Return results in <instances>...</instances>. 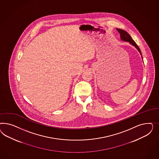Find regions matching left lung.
<instances>
[{
	"label": "left lung",
	"instance_id": "left-lung-1",
	"mask_svg": "<svg viewBox=\"0 0 159 159\" xmlns=\"http://www.w3.org/2000/svg\"><path fill=\"white\" fill-rule=\"evenodd\" d=\"M116 30L120 33V37L121 40L125 41V42H128L129 43H130L132 45H133L134 47H135V48L137 49V50L139 52L140 54L142 55V53L140 52V50L139 47L137 45V44L136 43L135 41L133 40V39H132V37H130V35L128 34L126 31H125L124 30H122V29H116Z\"/></svg>",
	"mask_w": 159,
	"mask_h": 159
}]
</instances>
